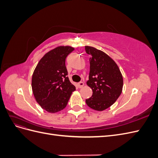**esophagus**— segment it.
<instances>
[{
  "instance_id": "1",
  "label": "esophagus",
  "mask_w": 158,
  "mask_h": 158,
  "mask_svg": "<svg viewBox=\"0 0 158 158\" xmlns=\"http://www.w3.org/2000/svg\"><path fill=\"white\" fill-rule=\"evenodd\" d=\"M78 87L80 88H82L83 86H84V83L83 82H78Z\"/></svg>"
}]
</instances>
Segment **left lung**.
Instances as JSON below:
<instances>
[{
  "instance_id": "left-lung-1",
  "label": "left lung",
  "mask_w": 158,
  "mask_h": 158,
  "mask_svg": "<svg viewBox=\"0 0 158 158\" xmlns=\"http://www.w3.org/2000/svg\"><path fill=\"white\" fill-rule=\"evenodd\" d=\"M85 50L90 55L89 80L86 84L93 92L85 103L94 110L103 111L120 96L123 76L115 62L104 52L89 46H85Z\"/></svg>"
}]
</instances>
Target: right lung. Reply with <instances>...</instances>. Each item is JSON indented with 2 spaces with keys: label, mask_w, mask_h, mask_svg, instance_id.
Masks as SVG:
<instances>
[{
  "label": "right lung",
  "mask_w": 158,
  "mask_h": 158,
  "mask_svg": "<svg viewBox=\"0 0 158 158\" xmlns=\"http://www.w3.org/2000/svg\"><path fill=\"white\" fill-rule=\"evenodd\" d=\"M60 46L46 53L38 63L31 80L33 94L40 106L54 113L64 109L76 87L71 84L65 65L66 57L74 51Z\"/></svg>",
  "instance_id": "obj_1"
}]
</instances>
